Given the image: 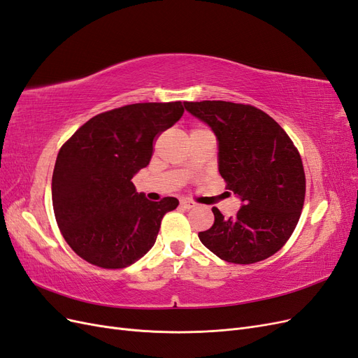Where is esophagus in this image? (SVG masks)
I'll return each mask as SVG.
<instances>
[{
	"instance_id": "obj_1",
	"label": "esophagus",
	"mask_w": 358,
	"mask_h": 358,
	"mask_svg": "<svg viewBox=\"0 0 358 358\" xmlns=\"http://www.w3.org/2000/svg\"><path fill=\"white\" fill-rule=\"evenodd\" d=\"M180 206H182V208H185V209H192L194 206H196V203L188 200V199H183V200H180Z\"/></svg>"
}]
</instances>
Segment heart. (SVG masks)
I'll return each mask as SVG.
<instances>
[{"mask_svg":"<svg viewBox=\"0 0 358 358\" xmlns=\"http://www.w3.org/2000/svg\"><path fill=\"white\" fill-rule=\"evenodd\" d=\"M194 129H208V128H194Z\"/></svg>","mask_w":358,"mask_h":358,"instance_id":"1","label":"heart"}]
</instances>
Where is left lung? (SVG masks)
Listing matches in <instances>:
<instances>
[{
    "label": "left lung",
    "instance_id": "1",
    "mask_svg": "<svg viewBox=\"0 0 358 358\" xmlns=\"http://www.w3.org/2000/svg\"><path fill=\"white\" fill-rule=\"evenodd\" d=\"M218 138L220 173L225 188L241 196L236 216L200 231L201 243L227 263L252 264L272 257L294 231L306 194L301 157L273 117L251 104L183 103Z\"/></svg>",
    "mask_w": 358,
    "mask_h": 358
}]
</instances>
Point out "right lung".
I'll return each instance as SVG.
<instances>
[{"instance_id":"1","label":"right lung","mask_w":358,"mask_h":358,"mask_svg":"<svg viewBox=\"0 0 358 358\" xmlns=\"http://www.w3.org/2000/svg\"><path fill=\"white\" fill-rule=\"evenodd\" d=\"M185 112L180 101L136 103L91 117L59 149L52 203L64 239L85 262L124 268L154 246L178 199L149 201L136 173L149 164L157 137Z\"/></svg>"}]
</instances>
